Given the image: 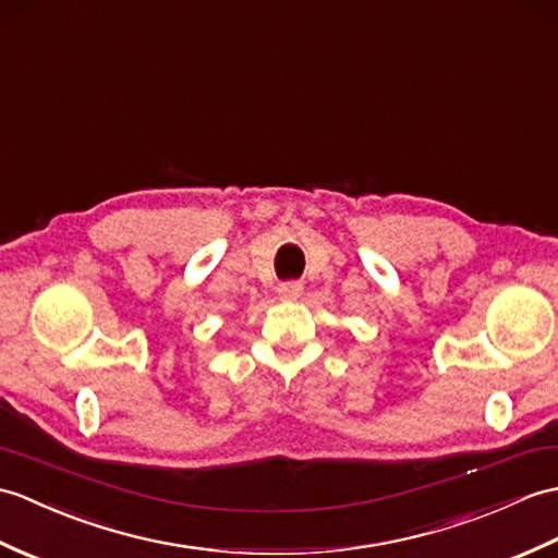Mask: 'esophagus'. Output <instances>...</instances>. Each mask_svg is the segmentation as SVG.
I'll use <instances>...</instances> for the list:
<instances>
[{"mask_svg": "<svg viewBox=\"0 0 558 558\" xmlns=\"http://www.w3.org/2000/svg\"><path fill=\"white\" fill-rule=\"evenodd\" d=\"M304 292V284L296 282V280H288V282H280L278 284V294L282 300H296Z\"/></svg>", "mask_w": 558, "mask_h": 558, "instance_id": "34e87169", "label": "esophagus"}]
</instances>
